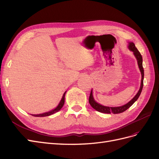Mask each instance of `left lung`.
Here are the masks:
<instances>
[{
  "label": "left lung",
  "instance_id": "1",
  "mask_svg": "<svg viewBox=\"0 0 159 159\" xmlns=\"http://www.w3.org/2000/svg\"><path fill=\"white\" fill-rule=\"evenodd\" d=\"M129 48L130 50H131L133 52L134 55L135 56L137 60L138 66H139V69H140V71L141 72L142 79H141V84L140 89H139L137 95L134 96V97L131 101H130L129 103L123 105V106L116 107L103 106V105H100L98 103L96 102L93 98L92 89H91L90 95H89V103L91 105V107H92L93 109H95L96 111H99V112L103 113H114V114L123 113L125 111H126L127 109H129L130 107H131V105L136 102L139 96H140V95H141V93L142 89H143V79H144V69L143 67V57H142L141 53L139 52V50L135 47V45H134V43L129 42Z\"/></svg>",
  "mask_w": 159,
  "mask_h": 159
}]
</instances>
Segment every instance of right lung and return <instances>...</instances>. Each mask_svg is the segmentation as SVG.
<instances>
[{
  "mask_svg": "<svg viewBox=\"0 0 159 159\" xmlns=\"http://www.w3.org/2000/svg\"><path fill=\"white\" fill-rule=\"evenodd\" d=\"M66 91L64 93L63 97H62V98H61V101H60V102L59 105H57V107L56 109L50 111L46 112V113H42V114L32 115V116H34V117H46V116H49V115H51L54 114V113H55L58 111L60 110V109H61V107H63V105H64V102H65V94H66Z\"/></svg>",
  "mask_w": 159,
  "mask_h": 159,
  "instance_id": "add662e5",
  "label": "right lung"
}]
</instances>
